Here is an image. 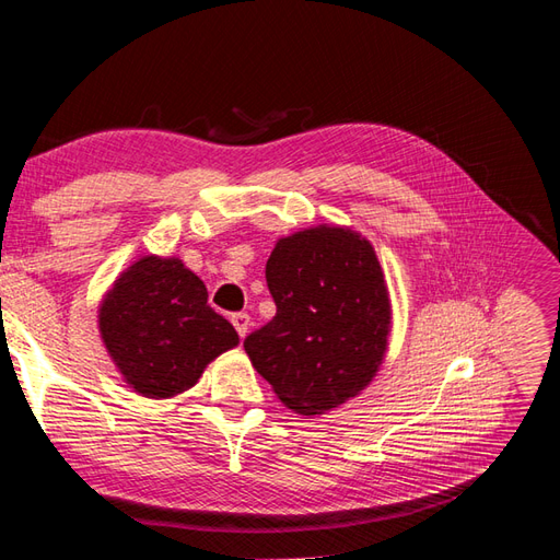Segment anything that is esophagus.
<instances>
[{
	"mask_svg": "<svg viewBox=\"0 0 560 560\" xmlns=\"http://www.w3.org/2000/svg\"><path fill=\"white\" fill-rule=\"evenodd\" d=\"M232 324H234V328L238 331V336L241 338H246V334H248V328H250V317L246 312H236V314H232Z\"/></svg>",
	"mask_w": 560,
	"mask_h": 560,
	"instance_id": "esophagus-1",
	"label": "esophagus"
}]
</instances>
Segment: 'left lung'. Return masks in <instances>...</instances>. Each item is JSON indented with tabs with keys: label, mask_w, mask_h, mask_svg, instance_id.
<instances>
[{
	"label": "left lung",
	"mask_w": 560,
	"mask_h": 560,
	"mask_svg": "<svg viewBox=\"0 0 560 560\" xmlns=\"http://www.w3.org/2000/svg\"><path fill=\"white\" fill-rule=\"evenodd\" d=\"M265 277L277 314L243 340L257 374L303 417L360 395L383 364L393 319L374 246L319 224L279 238Z\"/></svg>",
	"instance_id": "1"
}]
</instances>
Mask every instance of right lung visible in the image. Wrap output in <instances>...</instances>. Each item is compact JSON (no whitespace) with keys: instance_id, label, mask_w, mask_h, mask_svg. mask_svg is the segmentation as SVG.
Instances as JSON below:
<instances>
[{"instance_id":"right-lung-1","label":"right lung","mask_w":560,"mask_h":560,"mask_svg":"<svg viewBox=\"0 0 560 560\" xmlns=\"http://www.w3.org/2000/svg\"><path fill=\"white\" fill-rule=\"evenodd\" d=\"M98 331L125 383L153 399L189 390L214 357L238 346L179 257L143 255L127 267L102 300Z\"/></svg>"}]
</instances>
